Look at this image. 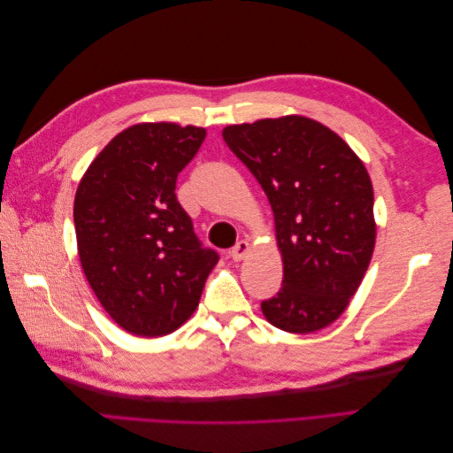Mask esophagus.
Here are the masks:
<instances>
[{"label":"esophagus","instance_id":"34e87169","mask_svg":"<svg viewBox=\"0 0 453 453\" xmlns=\"http://www.w3.org/2000/svg\"><path fill=\"white\" fill-rule=\"evenodd\" d=\"M250 242L248 240H240L234 248L230 250V257H232V260H242L245 255L250 253Z\"/></svg>","mask_w":453,"mask_h":453}]
</instances>
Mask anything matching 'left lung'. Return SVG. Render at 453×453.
I'll return each instance as SVG.
<instances>
[{"instance_id":"left-lung-1","label":"left lung","mask_w":453,"mask_h":453,"mask_svg":"<svg viewBox=\"0 0 453 453\" xmlns=\"http://www.w3.org/2000/svg\"><path fill=\"white\" fill-rule=\"evenodd\" d=\"M223 140L273 211L283 285L260 304L265 318L295 334L328 326L357 293L376 243L363 160L336 132L303 115L230 125Z\"/></svg>"}]
</instances>
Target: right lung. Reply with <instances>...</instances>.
Wrapping results in <instances>:
<instances>
[{
	"instance_id": "obj_1",
	"label": "right lung",
	"mask_w": 453,
	"mask_h": 453,
	"mask_svg": "<svg viewBox=\"0 0 453 453\" xmlns=\"http://www.w3.org/2000/svg\"><path fill=\"white\" fill-rule=\"evenodd\" d=\"M205 128L142 122L117 134L81 180L73 221L81 266L111 319L135 336L173 333L200 303L219 255L203 250L175 181Z\"/></svg>"
}]
</instances>
